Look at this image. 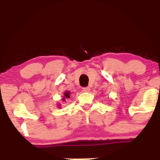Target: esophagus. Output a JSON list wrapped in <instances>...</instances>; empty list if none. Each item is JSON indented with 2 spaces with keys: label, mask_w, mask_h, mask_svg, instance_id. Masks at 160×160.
Returning <instances> with one entry per match:
<instances>
[{
  "label": "esophagus",
  "mask_w": 160,
  "mask_h": 160,
  "mask_svg": "<svg viewBox=\"0 0 160 160\" xmlns=\"http://www.w3.org/2000/svg\"><path fill=\"white\" fill-rule=\"evenodd\" d=\"M83 91L84 92H89L90 91V88H89V87H84V88H83Z\"/></svg>",
  "instance_id": "obj_1"
}]
</instances>
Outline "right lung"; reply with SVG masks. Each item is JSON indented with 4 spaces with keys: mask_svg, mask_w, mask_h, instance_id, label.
<instances>
[{
    "mask_svg": "<svg viewBox=\"0 0 160 160\" xmlns=\"http://www.w3.org/2000/svg\"><path fill=\"white\" fill-rule=\"evenodd\" d=\"M70 94H71V92H68V91H65V92L64 96H63V98H62V101H65L66 98H70Z\"/></svg>",
    "mask_w": 160,
    "mask_h": 160,
    "instance_id": "1",
    "label": "right lung"
}]
</instances>
